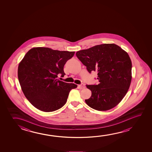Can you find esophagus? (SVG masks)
I'll use <instances>...</instances> for the list:
<instances>
[{
    "label": "esophagus",
    "instance_id": "34e87169",
    "mask_svg": "<svg viewBox=\"0 0 152 152\" xmlns=\"http://www.w3.org/2000/svg\"><path fill=\"white\" fill-rule=\"evenodd\" d=\"M85 87V85L83 83L81 84L80 85H78V88L80 89V90L83 89V88H84Z\"/></svg>",
    "mask_w": 152,
    "mask_h": 152
}]
</instances>
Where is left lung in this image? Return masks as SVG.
<instances>
[{
  "label": "left lung",
  "mask_w": 152,
  "mask_h": 152,
  "mask_svg": "<svg viewBox=\"0 0 152 152\" xmlns=\"http://www.w3.org/2000/svg\"><path fill=\"white\" fill-rule=\"evenodd\" d=\"M76 55L88 72H97L98 85H86L92 92L85 102L98 111H107L118 104L132 81V61L127 52L115 44L97 45L78 51Z\"/></svg>",
  "instance_id": "left-lung-1"
}]
</instances>
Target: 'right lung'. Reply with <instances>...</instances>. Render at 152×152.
Wrapping results in <instances>:
<instances>
[{
	"label": "right lung",
	"instance_id": "add662e5",
	"mask_svg": "<svg viewBox=\"0 0 152 152\" xmlns=\"http://www.w3.org/2000/svg\"><path fill=\"white\" fill-rule=\"evenodd\" d=\"M75 52L33 48L28 51L18 67V78L24 94L37 109L52 112L67 102L71 90L77 85L64 82L58 75H65L64 67Z\"/></svg>",
	"mask_w": 152,
	"mask_h": 152
}]
</instances>
